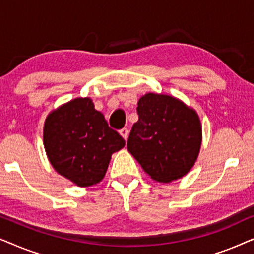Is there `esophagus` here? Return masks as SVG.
I'll return each instance as SVG.
<instances>
[{"label": "esophagus", "instance_id": "esophagus-1", "mask_svg": "<svg viewBox=\"0 0 254 254\" xmlns=\"http://www.w3.org/2000/svg\"><path fill=\"white\" fill-rule=\"evenodd\" d=\"M119 133H120V135L121 136H123L125 140H127L128 138V135H129V130H128V128H121V129L119 130Z\"/></svg>", "mask_w": 254, "mask_h": 254}]
</instances>
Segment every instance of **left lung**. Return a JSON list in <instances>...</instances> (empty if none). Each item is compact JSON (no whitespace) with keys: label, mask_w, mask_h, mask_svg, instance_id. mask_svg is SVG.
I'll return each instance as SVG.
<instances>
[{"label":"left lung","mask_w":254,"mask_h":254,"mask_svg":"<svg viewBox=\"0 0 254 254\" xmlns=\"http://www.w3.org/2000/svg\"><path fill=\"white\" fill-rule=\"evenodd\" d=\"M127 149L152 179L170 183L192 169L202 130L195 111L170 96L147 93L136 107Z\"/></svg>","instance_id":"obj_1"}]
</instances>
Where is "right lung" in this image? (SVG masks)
<instances>
[{
  "label": "right lung",
  "mask_w": 254,
  "mask_h": 254,
  "mask_svg": "<svg viewBox=\"0 0 254 254\" xmlns=\"http://www.w3.org/2000/svg\"><path fill=\"white\" fill-rule=\"evenodd\" d=\"M44 145L53 168L76 185L86 187L105 176L111 156L125 140L95 110L90 98H77L47 117Z\"/></svg>",
  "instance_id": "right-lung-1"
}]
</instances>
